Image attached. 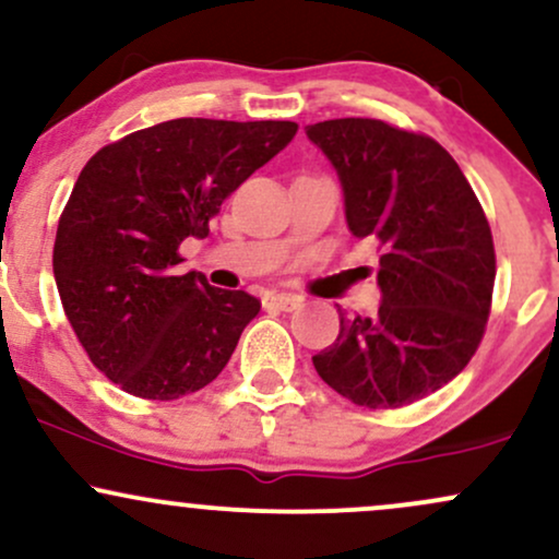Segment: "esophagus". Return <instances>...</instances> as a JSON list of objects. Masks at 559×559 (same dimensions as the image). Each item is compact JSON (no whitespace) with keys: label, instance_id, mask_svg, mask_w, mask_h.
Segmentation results:
<instances>
[{"label":"esophagus","instance_id":"1","mask_svg":"<svg viewBox=\"0 0 559 559\" xmlns=\"http://www.w3.org/2000/svg\"><path fill=\"white\" fill-rule=\"evenodd\" d=\"M262 305H265L267 310L292 312L301 305V297H297V294H267V297L262 299Z\"/></svg>","mask_w":559,"mask_h":559}]
</instances>
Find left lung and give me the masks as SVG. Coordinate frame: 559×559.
<instances>
[{
    "instance_id": "left-lung-1",
    "label": "left lung",
    "mask_w": 559,
    "mask_h": 559,
    "mask_svg": "<svg viewBox=\"0 0 559 559\" xmlns=\"http://www.w3.org/2000/svg\"><path fill=\"white\" fill-rule=\"evenodd\" d=\"M344 191L346 226L383 247L376 318L338 310L336 342L312 357L349 402L394 409L447 386L489 320L491 228L471 183L433 139L373 118L307 126Z\"/></svg>"
}]
</instances>
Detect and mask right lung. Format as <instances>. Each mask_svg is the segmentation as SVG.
Instances as JSON below:
<instances>
[{"label": "right lung", "instance_id": "obj_1", "mask_svg": "<svg viewBox=\"0 0 559 559\" xmlns=\"http://www.w3.org/2000/svg\"><path fill=\"white\" fill-rule=\"evenodd\" d=\"M292 120L178 118L88 159L55 239V281L92 362L141 400H178L221 376L260 299L178 275L223 199L294 139Z\"/></svg>", "mask_w": 559, "mask_h": 559}]
</instances>
